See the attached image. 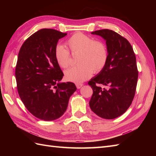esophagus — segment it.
Instances as JSON below:
<instances>
[{
    "label": "esophagus",
    "mask_w": 156,
    "mask_h": 156,
    "mask_svg": "<svg viewBox=\"0 0 156 156\" xmlns=\"http://www.w3.org/2000/svg\"><path fill=\"white\" fill-rule=\"evenodd\" d=\"M76 87H77V88L79 89V88H80L82 87V86H83V84H82V83H80V84H76Z\"/></svg>",
    "instance_id": "obj_1"
}]
</instances>
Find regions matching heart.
I'll return each instance as SVG.
<instances>
[{"label":"heart","mask_w":156,"mask_h":156,"mask_svg":"<svg viewBox=\"0 0 156 156\" xmlns=\"http://www.w3.org/2000/svg\"><path fill=\"white\" fill-rule=\"evenodd\" d=\"M66 44L73 55H76L78 65L65 72L66 80L80 84L90 78L92 73L102 71L108 60V50L104 42L94 39L82 33L72 35ZM55 60L62 68L69 65V52L64 46L58 45L55 48Z\"/></svg>","instance_id":"1"}]
</instances>
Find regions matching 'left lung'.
Segmentation results:
<instances>
[{
	"instance_id": "obj_1",
	"label": "left lung",
	"mask_w": 156,
	"mask_h": 156,
	"mask_svg": "<svg viewBox=\"0 0 156 156\" xmlns=\"http://www.w3.org/2000/svg\"><path fill=\"white\" fill-rule=\"evenodd\" d=\"M91 34L105 39L108 60L88 82L93 90L89 105L98 117L113 119L125 112L133 100L138 79L136 57L127 39L114 31L101 29Z\"/></svg>"
}]
</instances>
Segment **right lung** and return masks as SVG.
Listing matches in <instances>:
<instances>
[{"label":"right lung","mask_w":156,"mask_h":156,"mask_svg":"<svg viewBox=\"0 0 156 156\" xmlns=\"http://www.w3.org/2000/svg\"><path fill=\"white\" fill-rule=\"evenodd\" d=\"M66 33L42 29L23 43L15 68L18 93L27 110L44 121L64 115L69 98L76 90L74 83L60 82L64 74L55 60V48Z\"/></svg>","instance_id":"obj_1"}]
</instances>
